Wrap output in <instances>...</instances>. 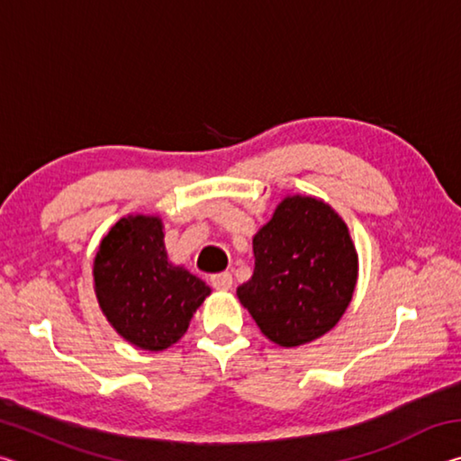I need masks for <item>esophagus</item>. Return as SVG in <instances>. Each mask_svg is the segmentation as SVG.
<instances>
[{
	"label": "esophagus",
	"instance_id": "34e87169",
	"mask_svg": "<svg viewBox=\"0 0 461 461\" xmlns=\"http://www.w3.org/2000/svg\"><path fill=\"white\" fill-rule=\"evenodd\" d=\"M231 285H233V278L230 272H220V275L212 276V286L215 291H230Z\"/></svg>",
	"mask_w": 461,
	"mask_h": 461
}]
</instances>
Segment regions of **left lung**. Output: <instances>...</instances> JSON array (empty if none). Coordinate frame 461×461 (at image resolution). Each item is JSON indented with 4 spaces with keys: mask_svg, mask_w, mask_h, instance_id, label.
Here are the masks:
<instances>
[{
    "mask_svg": "<svg viewBox=\"0 0 461 461\" xmlns=\"http://www.w3.org/2000/svg\"><path fill=\"white\" fill-rule=\"evenodd\" d=\"M252 248L254 275L238 299L270 341L296 348L338 325L354 296L357 252L325 201L285 197Z\"/></svg>",
    "mask_w": 461,
    "mask_h": 461,
    "instance_id": "left-lung-1",
    "label": "left lung"
}]
</instances>
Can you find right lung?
I'll return each mask as SVG.
<instances>
[{
	"label": "right lung",
	"mask_w": 461,
	"mask_h": 461,
	"mask_svg": "<svg viewBox=\"0 0 461 461\" xmlns=\"http://www.w3.org/2000/svg\"><path fill=\"white\" fill-rule=\"evenodd\" d=\"M165 225L128 215L101 240L93 280L99 307L123 339L162 352L183 338L194 311L212 294L201 278L168 260Z\"/></svg>",
	"instance_id": "obj_1"
}]
</instances>
